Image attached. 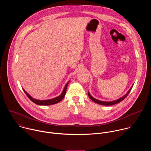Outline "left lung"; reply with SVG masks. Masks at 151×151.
Returning a JSON list of instances; mask_svg holds the SVG:
<instances>
[{
    "label": "left lung",
    "mask_w": 151,
    "mask_h": 151,
    "mask_svg": "<svg viewBox=\"0 0 151 151\" xmlns=\"http://www.w3.org/2000/svg\"><path fill=\"white\" fill-rule=\"evenodd\" d=\"M133 86L131 87V88H130V90H129V91H128V93H127L126 94H125L123 97H121V98H119V99H117V100H116L112 101H100V100H97V99H94V97H93L90 95V94L89 92L88 93V96H89V97L90 98V99H91V100H93V101H94L95 103H97V104H101V105H104V106H111V105H113V104H116V103H119L120 101H121L122 100H123L128 95V94L130 93V92L131 91V90H132V88H133Z\"/></svg>",
    "instance_id": "obj_1"
}]
</instances>
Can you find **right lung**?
I'll return each mask as SVG.
<instances>
[{
    "mask_svg": "<svg viewBox=\"0 0 151 151\" xmlns=\"http://www.w3.org/2000/svg\"><path fill=\"white\" fill-rule=\"evenodd\" d=\"M69 81L66 83L65 87L64 88V90L62 92V93L58 97L54 98V99H49V100H36L35 99H33L32 97H31L24 89L23 91L24 92L26 93V94L27 96V97L29 98V99L33 101V103H35L36 104L38 105H42V106H46V105H51V104H56L58 102H60L61 100H62L64 98V97L65 96L66 94V89H67V87H68V85L69 83Z\"/></svg>",
    "mask_w": 151,
    "mask_h": 151,
    "instance_id": "add662e5",
    "label": "right lung"
}]
</instances>
